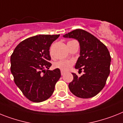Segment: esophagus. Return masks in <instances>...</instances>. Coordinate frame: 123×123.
<instances>
[{
    "label": "esophagus",
    "mask_w": 123,
    "mask_h": 123,
    "mask_svg": "<svg viewBox=\"0 0 123 123\" xmlns=\"http://www.w3.org/2000/svg\"><path fill=\"white\" fill-rule=\"evenodd\" d=\"M65 74V72H63V71H61V75H63Z\"/></svg>",
    "instance_id": "1"
}]
</instances>
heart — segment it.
Returning <instances> with one entry per match:
<instances>
[{"mask_svg":"<svg viewBox=\"0 0 123 123\" xmlns=\"http://www.w3.org/2000/svg\"><path fill=\"white\" fill-rule=\"evenodd\" d=\"M73 65V62L69 60H60L55 63L54 66L55 68L60 69L62 71H68L70 69Z\"/></svg>","mask_w":123,"mask_h":123,"instance_id":"b5f03b06","label":"heart"}]
</instances>
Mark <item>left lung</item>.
Returning <instances> with one entry per match:
<instances>
[{
	"mask_svg": "<svg viewBox=\"0 0 123 123\" xmlns=\"http://www.w3.org/2000/svg\"><path fill=\"white\" fill-rule=\"evenodd\" d=\"M63 36L79 41L80 56L75 68L79 71L84 70V74L80 77L72 73L74 79L68 84L70 91L83 99L96 96L105 86L110 73L111 58L107 47L97 37L83 29H75Z\"/></svg>",
	"mask_w": 123,
	"mask_h": 123,
	"instance_id": "8db88e82",
	"label": "left lung"
}]
</instances>
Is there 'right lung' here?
Returning <instances> with one entry per match:
<instances>
[{
    "label": "right lung",
    "mask_w": 123,
    "mask_h": 123,
    "mask_svg": "<svg viewBox=\"0 0 123 123\" xmlns=\"http://www.w3.org/2000/svg\"><path fill=\"white\" fill-rule=\"evenodd\" d=\"M59 36L39 34L27 38L16 46L11 55V72L14 82L32 102L49 98L60 78L59 68L48 70L51 66L49 47Z\"/></svg>",
    "instance_id": "right-lung-1"
}]
</instances>
